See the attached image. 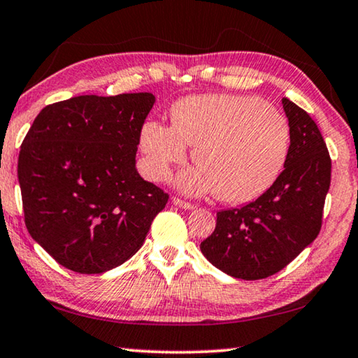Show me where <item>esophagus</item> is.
I'll return each instance as SVG.
<instances>
[{"instance_id": "obj_1", "label": "esophagus", "mask_w": 358, "mask_h": 358, "mask_svg": "<svg viewBox=\"0 0 358 358\" xmlns=\"http://www.w3.org/2000/svg\"><path fill=\"white\" fill-rule=\"evenodd\" d=\"M172 202H173L175 205H177V207L183 208V210H192V208H194V205H192L191 202L181 201V199H178V197H173V199H172Z\"/></svg>"}]
</instances>
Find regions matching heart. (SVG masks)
Returning <instances> with one entry per match:
<instances>
[{"label": "heart", "mask_w": 358, "mask_h": 358, "mask_svg": "<svg viewBox=\"0 0 358 358\" xmlns=\"http://www.w3.org/2000/svg\"><path fill=\"white\" fill-rule=\"evenodd\" d=\"M172 124L148 121L141 143L148 171L164 180L192 147L199 167L178 178L183 191L216 192L229 203L259 197L280 177L290 148L289 121L275 106L252 96L201 94L178 101Z\"/></svg>", "instance_id": "b5f03b06"}]
</instances>
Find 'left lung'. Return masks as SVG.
<instances>
[{"label":"left lung","mask_w":358,"mask_h":358,"mask_svg":"<svg viewBox=\"0 0 358 358\" xmlns=\"http://www.w3.org/2000/svg\"><path fill=\"white\" fill-rule=\"evenodd\" d=\"M290 128L284 171L254 202L216 215L215 232L201 251L216 268L238 280L278 273L311 245L322 226L331 159L317 124L282 98Z\"/></svg>","instance_id":"left-lung-1"}]
</instances>
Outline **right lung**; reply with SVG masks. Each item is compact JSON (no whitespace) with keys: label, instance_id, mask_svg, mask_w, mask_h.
Wrapping results in <instances>:
<instances>
[{"label":"right lung","instance_id":"right-lung-1","mask_svg":"<svg viewBox=\"0 0 358 358\" xmlns=\"http://www.w3.org/2000/svg\"><path fill=\"white\" fill-rule=\"evenodd\" d=\"M151 93L77 96L42 108L23 141L19 183L29 235L59 265L104 273L141 250L169 194L136 169Z\"/></svg>","mask_w":358,"mask_h":358}]
</instances>
